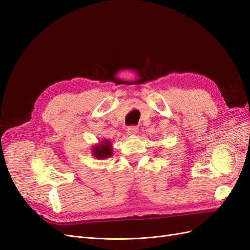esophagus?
I'll return each mask as SVG.
<instances>
[{
  "label": "esophagus",
  "instance_id": "34e87169",
  "mask_svg": "<svg viewBox=\"0 0 250 250\" xmlns=\"http://www.w3.org/2000/svg\"><path fill=\"white\" fill-rule=\"evenodd\" d=\"M139 131V128L137 126H129L127 128V132L129 135H135Z\"/></svg>",
  "mask_w": 250,
  "mask_h": 250
}]
</instances>
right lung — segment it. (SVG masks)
I'll return each mask as SVG.
<instances>
[{"label":"right lung","mask_w":250,"mask_h":250,"mask_svg":"<svg viewBox=\"0 0 250 250\" xmlns=\"http://www.w3.org/2000/svg\"><path fill=\"white\" fill-rule=\"evenodd\" d=\"M93 155L98 160H104L112 155V147L111 143L107 140L101 141L100 144H97L93 147Z\"/></svg>","instance_id":"1"}]
</instances>
